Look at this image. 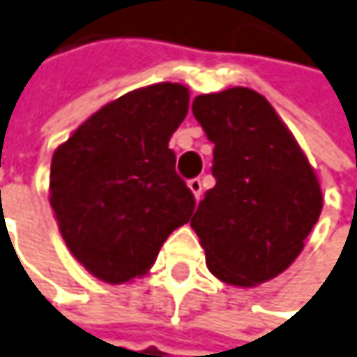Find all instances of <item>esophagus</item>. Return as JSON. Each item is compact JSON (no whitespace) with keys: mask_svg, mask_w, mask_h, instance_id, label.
<instances>
[{"mask_svg":"<svg viewBox=\"0 0 357 357\" xmlns=\"http://www.w3.org/2000/svg\"><path fill=\"white\" fill-rule=\"evenodd\" d=\"M188 188L192 190L194 198H196V200H200V194H202V179L200 178L190 179V181H188Z\"/></svg>","mask_w":357,"mask_h":357,"instance_id":"1","label":"esophagus"}]
</instances>
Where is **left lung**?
<instances>
[{"label": "left lung", "instance_id": "1", "mask_svg": "<svg viewBox=\"0 0 357 357\" xmlns=\"http://www.w3.org/2000/svg\"><path fill=\"white\" fill-rule=\"evenodd\" d=\"M192 112L214 143L212 176L190 225L206 266L231 286L282 274L319 220L314 169L272 104L249 87L198 96Z\"/></svg>", "mask_w": 357, "mask_h": 357}]
</instances>
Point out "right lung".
<instances>
[{
    "label": "right lung",
    "mask_w": 357,
    "mask_h": 357,
    "mask_svg": "<svg viewBox=\"0 0 357 357\" xmlns=\"http://www.w3.org/2000/svg\"><path fill=\"white\" fill-rule=\"evenodd\" d=\"M190 91L155 83L89 116L50 161V206L73 257L96 278L145 275L161 245L194 212L169 139Z\"/></svg>",
    "instance_id": "right-lung-1"
}]
</instances>
